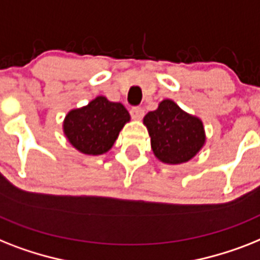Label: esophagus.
<instances>
[{"label": "esophagus", "mask_w": 260, "mask_h": 260, "mask_svg": "<svg viewBox=\"0 0 260 260\" xmlns=\"http://www.w3.org/2000/svg\"><path fill=\"white\" fill-rule=\"evenodd\" d=\"M131 116H132L135 120L143 119V116H144V109L141 108V107H134V108L131 109Z\"/></svg>", "instance_id": "34e87169"}]
</instances>
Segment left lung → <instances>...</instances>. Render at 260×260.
Here are the masks:
<instances>
[{"mask_svg": "<svg viewBox=\"0 0 260 260\" xmlns=\"http://www.w3.org/2000/svg\"><path fill=\"white\" fill-rule=\"evenodd\" d=\"M143 121L151 136L152 151L163 163H187L206 143L202 120L168 99L156 111L148 112Z\"/></svg>", "mask_w": 260, "mask_h": 260, "instance_id": "1", "label": "left lung"}]
</instances>
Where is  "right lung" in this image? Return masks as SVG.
<instances>
[{
    "label": "right lung",
    "mask_w": 260,
    "mask_h": 260,
    "mask_svg": "<svg viewBox=\"0 0 260 260\" xmlns=\"http://www.w3.org/2000/svg\"><path fill=\"white\" fill-rule=\"evenodd\" d=\"M129 120V113L121 103L97 96L85 107L68 112L62 129L77 151L85 155H103L112 148Z\"/></svg>",
    "instance_id": "add662e5"
}]
</instances>
